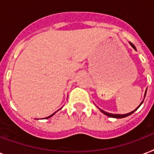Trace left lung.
<instances>
[{"mask_svg": "<svg viewBox=\"0 0 154 154\" xmlns=\"http://www.w3.org/2000/svg\"><path fill=\"white\" fill-rule=\"evenodd\" d=\"M130 45H131V46L133 47V48H134V49H135V50H136V47L134 46V45L132 44V43H130ZM145 96H146V94H145ZM142 102H143V101H142ZM142 102L141 103V104H142ZM140 105H139V106H140ZM139 106L137 108H139ZM137 109L135 110H134V111H132V112H129V113H127V114H112V113H109V112H105V111H103V110H101V109H100V110H101V112H102L103 113H104V114H105V115H106V116H108V117H113V118H123V117H128V116H129V115H130V114H132L133 112H135V111H136V110L137 109Z\"/></svg>", "mask_w": 154, "mask_h": 154, "instance_id": "1", "label": "left lung"}]
</instances>
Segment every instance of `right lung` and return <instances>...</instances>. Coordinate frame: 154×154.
<instances>
[{
    "instance_id": "1",
    "label": "right lung",
    "mask_w": 154,
    "mask_h": 154,
    "mask_svg": "<svg viewBox=\"0 0 154 154\" xmlns=\"http://www.w3.org/2000/svg\"><path fill=\"white\" fill-rule=\"evenodd\" d=\"M54 114H55V112H54V113H53V114H52V115H50V116H49V117H46V119H47V118H49V117H52V116H53V115H54Z\"/></svg>"
}]
</instances>
